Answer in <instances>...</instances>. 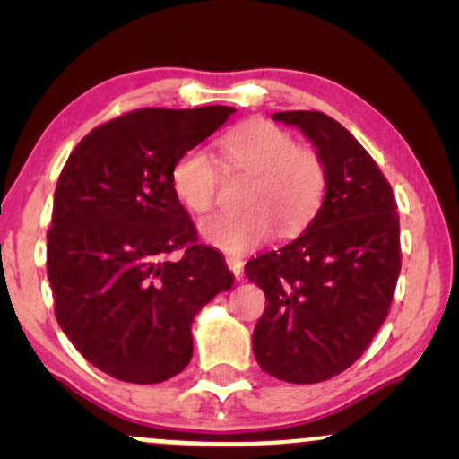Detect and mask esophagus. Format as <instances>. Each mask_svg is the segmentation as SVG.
Returning a JSON list of instances; mask_svg holds the SVG:
<instances>
[{
	"mask_svg": "<svg viewBox=\"0 0 459 459\" xmlns=\"http://www.w3.org/2000/svg\"><path fill=\"white\" fill-rule=\"evenodd\" d=\"M225 263H228L230 272L236 275V280H240V278H242V269H244V263H242L240 259H236V256H228V259H225Z\"/></svg>",
	"mask_w": 459,
	"mask_h": 459,
	"instance_id": "34e87169",
	"label": "esophagus"
}]
</instances>
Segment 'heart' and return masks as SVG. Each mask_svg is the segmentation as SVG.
Segmentation results:
<instances>
[{
	"instance_id": "1",
	"label": "heart",
	"mask_w": 459,
	"mask_h": 459,
	"mask_svg": "<svg viewBox=\"0 0 459 459\" xmlns=\"http://www.w3.org/2000/svg\"><path fill=\"white\" fill-rule=\"evenodd\" d=\"M223 162L231 171L255 175L244 215H212L198 223L206 244L228 255H247L280 236H294L316 217L325 194V167L309 148L269 121H248L219 140ZM221 171L204 150H187L175 160L171 186L192 212L215 204Z\"/></svg>"
}]
</instances>
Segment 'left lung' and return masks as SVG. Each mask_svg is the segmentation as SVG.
Wrapping results in <instances>:
<instances>
[{
	"label": "left lung",
	"instance_id": "obj_1",
	"mask_svg": "<svg viewBox=\"0 0 459 459\" xmlns=\"http://www.w3.org/2000/svg\"><path fill=\"white\" fill-rule=\"evenodd\" d=\"M272 118L313 143L325 196L297 240L244 267L267 299L253 351L273 378L316 385L353 366L385 324L401 272L397 203L372 156L334 118L317 110Z\"/></svg>",
	"mask_w": 459,
	"mask_h": 459
}]
</instances>
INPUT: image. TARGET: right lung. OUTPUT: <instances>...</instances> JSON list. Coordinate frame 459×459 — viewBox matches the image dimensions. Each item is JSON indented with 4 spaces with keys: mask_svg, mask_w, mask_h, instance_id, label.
Returning a JSON list of instances; mask_svg holds the SVG:
<instances>
[{
    "mask_svg": "<svg viewBox=\"0 0 459 459\" xmlns=\"http://www.w3.org/2000/svg\"><path fill=\"white\" fill-rule=\"evenodd\" d=\"M231 106L142 108L77 143L54 192L48 280L56 319L104 374L156 385L192 359V322L230 273L171 186L175 160L215 134ZM185 248L179 262L166 255Z\"/></svg>",
    "mask_w": 459,
    "mask_h": 459,
    "instance_id": "add662e5",
    "label": "right lung"
}]
</instances>
